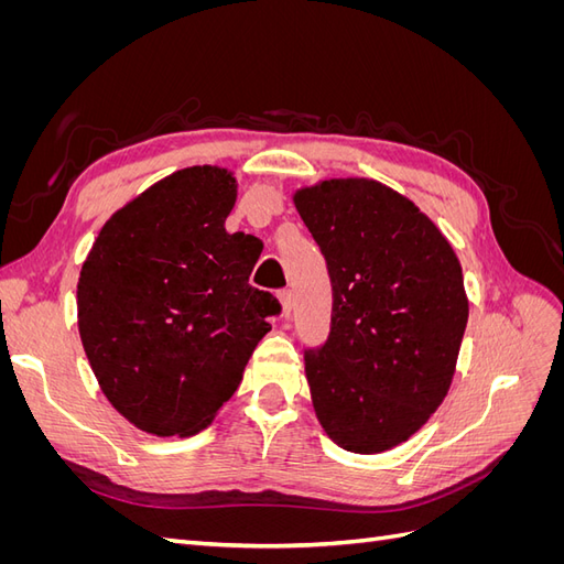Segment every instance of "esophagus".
Returning <instances> with one entry per match:
<instances>
[{
  "label": "esophagus",
  "mask_w": 564,
  "mask_h": 564,
  "mask_svg": "<svg viewBox=\"0 0 564 564\" xmlns=\"http://www.w3.org/2000/svg\"><path fill=\"white\" fill-rule=\"evenodd\" d=\"M278 299H280V305H282V315L292 313V292H289V289H280Z\"/></svg>",
  "instance_id": "obj_1"
}]
</instances>
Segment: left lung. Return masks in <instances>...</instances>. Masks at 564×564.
I'll return each mask as SVG.
<instances>
[{
    "label": "left lung",
    "instance_id": "obj_1",
    "mask_svg": "<svg viewBox=\"0 0 564 564\" xmlns=\"http://www.w3.org/2000/svg\"><path fill=\"white\" fill-rule=\"evenodd\" d=\"M294 204L332 282L329 336L303 352L315 414L338 447L392 449L449 390L468 322L460 263L414 202L377 181H322Z\"/></svg>",
    "mask_w": 564,
    "mask_h": 564
}]
</instances>
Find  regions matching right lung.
<instances>
[{
	"label": "right lung",
	"mask_w": 564,
	"mask_h": 564,
	"mask_svg": "<svg viewBox=\"0 0 564 564\" xmlns=\"http://www.w3.org/2000/svg\"><path fill=\"white\" fill-rule=\"evenodd\" d=\"M235 197L228 169H181L112 214L82 265L84 352L110 404L145 433L209 425L282 311L249 284L261 240L226 230Z\"/></svg>",
	"instance_id": "right-lung-1"
}]
</instances>
